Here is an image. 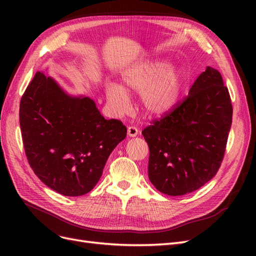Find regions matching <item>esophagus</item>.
Here are the masks:
<instances>
[{
  "instance_id": "1",
  "label": "esophagus",
  "mask_w": 256,
  "mask_h": 256,
  "mask_svg": "<svg viewBox=\"0 0 256 256\" xmlns=\"http://www.w3.org/2000/svg\"><path fill=\"white\" fill-rule=\"evenodd\" d=\"M127 131H128V136H136L138 134V130L134 126H129Z\"/></svg>"
}]
</instances>
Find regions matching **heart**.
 I'll return each mask as SVG.
<instances>
[{
    "instance_id": "1",
    "label": "heart",
    "mask_w": 256,
    "mask_h": 256,
    "mask_svg": "<svg viewBox=\"0 0 256 256\" xmlns=\"http://www.w3.org/2000/svg\"><path fill=\"white\" fill-rule=\"evenodd\" d=\"M168 67L166 60H147L124 72L122 88L106 83L104 90L111 109L116 114L127 110V90L141 92L140 102L148 114L162 115L168 112L180 98L184 74L176 67Z\"/></svg>"
}]
</instances>
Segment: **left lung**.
Returning a JSON list of instances; mask_svg holds the SVG:
<instances>
[{
  "instance_id": "8db88e82",
  "label": "left lung",
  "mask_w": 256,
  "mask_h": 256,
  "mask_svg": "<svg viewBox=\"0 0 256 256\" xmlns=\"http://www.w3.org/2000/svg\"><path fill=\"white\" fill-rule=\"evenodd\" d=\"M232 116L222 76L207 67L187 96L142 131L150 147L148 177L157 190L184 196L210 180L226 154Z\"/></svg>"
}]
</instances>
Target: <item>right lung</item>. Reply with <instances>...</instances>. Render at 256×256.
<instances>
[{"label":"right lung","mask_w":256,"mask_h":256,"mask_svg":"<svg viewBox=\"0 0 256 256\" xmlns=\"http://www.w3.org/2000/svg\"><path fill=\"white\" fill-rule=\"evenodd\" d=\"M19 120L30 166L66 196L94 188L110 154L127 136L126 126L104 120L92 99L66 95L40 72L21 97Z\"/></svg>","instance_id":"add662e5"}]
</instances>
